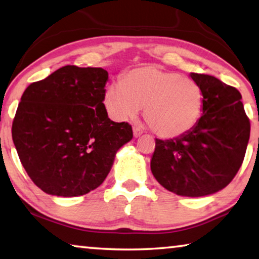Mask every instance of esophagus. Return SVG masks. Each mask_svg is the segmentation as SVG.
Returning <instances> with one entry per match:
<instances>
[{
    "mask_svg": "<svg viewBox=\"0 0 259 259\" xmlns=\"http://www.w3.org/2000/svg\"><path fill=\"white\" fill-rule=\"evenodd\" d=\"M143 133H144V131H143L141 126H137V125L134 126V136L135 137H139Z\"/></svg>",
    "mask_w": 259,
    "mask_h": 259,
    "instance_id": "obj_1",
    "label": "esophagus"
}]
</instances>
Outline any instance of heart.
I'll list each match as a JSON object with an SVG mask.
<instances>
[{"label": "heart", "instance_id": "b5f03b06", "mask_svg": "<svg viewBox=\"0 0 259 259\" xmlns=\"http://www.w3.org/2000/svg\"><path fill=\"white\" fill-rule=\"evenodd\" d=\"M203 92L194 80L157 65L131 69L105 90L104 104L116 120H126L144 106L145 122L162 138L187 134L198 123Z\"/></svg>", "mask_w": 259, "mask_h": 259}]
</instances>
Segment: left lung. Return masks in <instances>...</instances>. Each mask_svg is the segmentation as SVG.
Here are the masks:
<instances>
[{"mask_svg":"<svg viewBox=\"0 0 259 259\" xmlns=\"http://www.w3.org/2000/svg\"><path fill=\"white\" fill-rule=\"evenodd\" d=\"M203 92V115L189 133L155 138L151 170L163 188L179 196L200 197L232 182L243 162L250 121L242 96L218 78L191 72Z\"/></svg>","mask_w":259,"mask_h":259,"instance_id":"1","label":"left lung"}]
</instances>
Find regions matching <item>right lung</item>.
<instances>
[{
	"mask_svg": "<svg viewBox=\"0 0 259 259\" xmlns=\"http://www.w3.org/2000/svg\"><path fill=\"white\" fill-rule=\"evenodd\" d=\"M108 72L65 65L27 86L12 122V141L27 175L49 195L76 197L105 181L115 153L133 138L104 105Z\"/></svg>",
	"mask_w": 259,
	"mask_h": 259,
	"instance_id": "obj_1",
	"label": "right lung"
}]
</instances>
